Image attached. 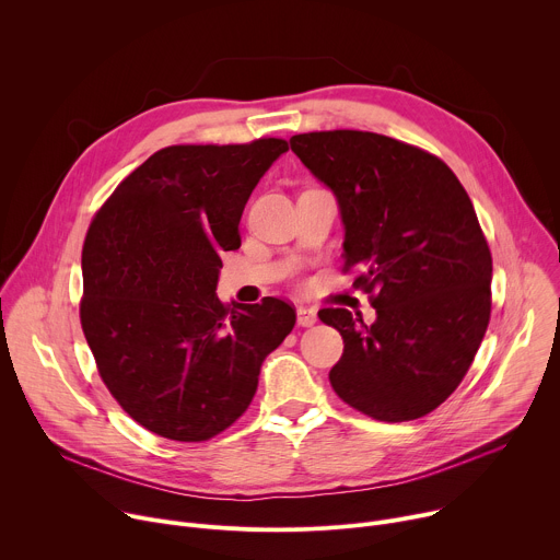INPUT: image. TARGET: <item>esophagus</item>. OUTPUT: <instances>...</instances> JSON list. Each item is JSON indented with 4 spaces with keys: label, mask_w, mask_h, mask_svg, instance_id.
Wrapping results in <instances>:
<instances>
[{
    "label": "esophagus",
    "mask_w": 560,
    "mask_h": 560,
    "mask_svg": "<svg viewBox=\"0 0 560 560\" xmlns=\"http://www.w3.org/2000/svg\"><path fill=\"white\" fill-rule=\"evenodd\" d=\"M316 322H318L316 310H312V307H303V305H299V307H296V324H299L301 328H312Z\"/></svg>",
    "instance_id": "1"
}]
</instances>
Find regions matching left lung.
<instances>
[{
  "label": "left lung",
  "instance_id": "obj_1",
  "mask_svg": "<svg viewBox=\"0 0 560 560\" xmlns=\"http://www.w3.org/2000/svg\"><path fill=\"white\" fill-rule=\"evenodd\" d=\"M292 152L332 190L346 270L376 310L318 312L343 337L330 370L354 410L387 423L430 415L458 387L492 310V255L474 206L439 156L363 130L305 132Z\"/></svg>",
  "mask_w": 560,
  "mask_h": 560
}]
</instances>
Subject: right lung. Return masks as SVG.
Here are the masks:
<instances>
[{
	"mask_svg": "<svg viewBox=\"0 0 560 560\" xmlns=\"http://www.w3.org/2000/svg\"><path fill=\"white\" fill-rule=\"evenodd\" d=\"M283 139L168 145L132 171L95 214L82 253L79 314L100 374L145 430L208 441L242 417L261 363L292 332L281 299L223 305L221 250Z\"/></svg>",
	"mask_w": 560,
	"mask_h": 560,
	"instance_id": "obj_1",
	"label": "right lung"
}]
</instances>
